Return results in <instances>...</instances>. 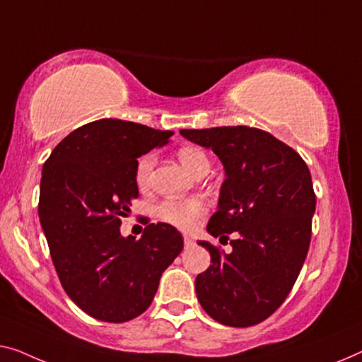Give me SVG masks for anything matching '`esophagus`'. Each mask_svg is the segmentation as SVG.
<instances>
[{
  "instance_id": "obj_1",
  "label": "esophagus",
  "mask_w": 362,
  "mask_h": 362,
  "mask_svg": "<svg viewBox=\"0 0 362 362\" xmlns=\"http://www.w3.org/2000/svg\"><path fill=\"white\" fill-rule=\"evenodd\" d=\"M183 244H185V249H192L193 247V239L188 234L183 235Z\"/></svg>"
}]
</instances>
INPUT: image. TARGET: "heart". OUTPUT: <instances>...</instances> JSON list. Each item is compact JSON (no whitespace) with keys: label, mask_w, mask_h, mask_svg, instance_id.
<instances>
[{"label":"heart","mask_w":362,"mask_h":362,"mask_svg":"<svg viewBox=\"0 0 362 362\" xmlns=\"http://www.w3.org/2000/svg\"><path fill=\"white\" fill-rule=\"evenodd\" d=\"M179 159L182 165L193 175L203 167L209 169V159L206 153L198 146H183L179 151ZM156 164V154L146 153L136 160L134 165V180L139 187L146 185L151 170ZM206 211V204L199 198L183 199H165L158 206L159 218L180 229H190L197 223L199 216Z\"/></svg>","instance_id":"b5f03b06"}]
</instances>
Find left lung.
<instances>
[{
    "label": "left lung",
    "mask_w": 362,
    "mask_h": 362,
    "mask_svg": "<svg viewBox=\"0 0 362 362\" xmlns=\"http://www.w3.org/2000/svg\"><path fill=\"white\" fill-rule=\"evenodd\" d=\"M188 141L213 149L224 165L218 211L206 230L230 240L219 252L198 240L211 265L195 279L204 312L229 327H252L283 304L307 257L315 213L309 167L288 144L263 129H180Z\"/></svg>",
    "instance_id": "obj_1"
}]
</instances>
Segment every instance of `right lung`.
Returning a JSON list of instances; mask_svg holds the SVG:
<instances>
[{
  "label": "right lung",
  "instance_id": "add662e5",
  "mask_svg": "<svg viewBox=\"0 0 362 362\" xmlns=\"http://www.w3.org/2000/svg\"><path fill=\"white\" fill-rule=\"evenodd\" d=\"M172 132L102 118L69 133L43 164L39 218L53 265L68 298L102 322L143 314L164 269L183 249L167 223L141 237L120 234L122 216L138 198L134 165Z\"/></svg>",
  "mask_w": 362,
  "mask_h": 362
}]
</instances>
